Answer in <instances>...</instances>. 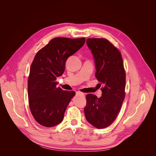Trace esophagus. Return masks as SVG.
<instances>
[{"label":"esophagus","mask_w":156,"mask_h":156,"mask_svg":"<svg viewBox=\"0 0 156 156\" xmlns=\"http://www.w3.org/2000/svg\"><path fill=\"white\" fill-rule=\"evenodd\" d=\"M77 94H78V95H80V96H84V93H83V92H80V91H77Z\"/></svg>","instance_id":"esophagus-1"}]
</instances>
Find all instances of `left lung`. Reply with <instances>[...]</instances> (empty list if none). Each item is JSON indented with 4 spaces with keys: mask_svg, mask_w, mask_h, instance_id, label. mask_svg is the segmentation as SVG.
Wrapping results in <instances>:
<instances>
[{
    "mask_svg": "<svg viewBox=\"0 0 156 156\" xmlns=\"http://www.w3.org/2000/svg\"><path fill=\"white\" fill-rule=\"evenodd\" d=\"M87 45L94 57L96 77L103 87L100 98L87 94L84 115L90 124L102 129L115 120L120 110L125 98L126 73L120 51L107 40L88 38Z\"/></svg>",
    "mask_w": 156,
    "mask_h": 156,
    "instance_id": "left-lung-1",
    "label": "left lung"
}]
</instances>
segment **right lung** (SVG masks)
<instances>
[{
	"label": "right lung",
	"instance_id": "obj_1",
	"mask_svg": "<svg viewBox=\"0 0 156 156\" xmlns=\"http://www.w3.org/2000/svg\"><path fill=\"white\" fill-rule=\"evenodd\" d=\"M84 43V37H55L36 53L28 80V96L32 115L40 125L53 127L63 120L75 92L56 87V79L63 74L68 58Z\"/></svg>",
	"mask_w": 156,
	"mask_h": 156
}]
</instances>
